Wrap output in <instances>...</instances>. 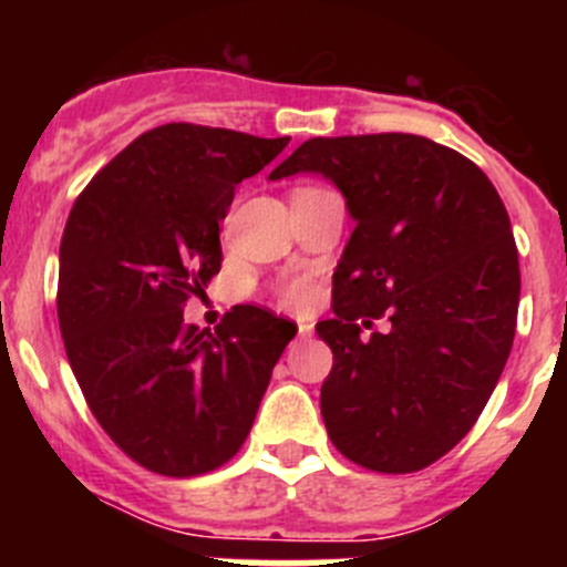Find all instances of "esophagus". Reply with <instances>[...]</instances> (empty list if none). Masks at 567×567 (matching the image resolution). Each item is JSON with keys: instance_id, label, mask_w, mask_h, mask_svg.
<instances>
[{"instance_id": "34e87169", "label": "esophagus", "mask_w": 567, "mask_h": 567, "mask_svg": "<svg viewBox=\"0 0 567 567\" xmlns=\"http://www.w3.org/2000/svg\"><path fill=\"white\" fill-rule=\"evenodd\" d=\"M296 337H299V340H307V337H312V323H305V320H299V323H296Z\"/></svg>"}]
</instances>
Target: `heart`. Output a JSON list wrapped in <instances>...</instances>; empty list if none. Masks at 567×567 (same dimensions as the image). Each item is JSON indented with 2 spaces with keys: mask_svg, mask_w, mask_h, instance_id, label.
I'll list each match as a JSON object with an SVG mask.
<instances>
[{
  "mask_svg": "<svg viewBox=\"0 0 567 567\" xmlns=\"http://www.w3.org/2000/svg\"><path fill=\"white\" fill-rule=\"evenodd\" d=\"M282 299H285V305L301 307V305H307V301H310V288H307L305 282H296V285H290L288 290H285Z\"/></svg>",
  "mask_w": 567,
  "mask_h": 567,
  "instance_id": "obj_1",
  "label": "heart"
}]
</instances>
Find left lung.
Segmentation results:
<instances>
[{"label":"left lung","instance_id":"1","mask_svg":"<svg viewBox=\"0 0 567 567\" xmlns=\"http://www.w3.org/2000/svg\"><path fill=\"white\" fill-rule=\"evenodd\" d=\"M329 177L357 221L334 271L320 386L331 444L386 474L431 466L483 414L516 334L518 251L477 164L414 134L307 140L268 181ZM390 315L386 336L361 326Z\"/></svg>","mask_w":567,"mask_h":567}]
</instances>
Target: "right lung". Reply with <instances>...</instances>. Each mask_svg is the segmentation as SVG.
<instances>
[{"mask_svg": "<svg viewBox=\"0 0 567 567\" xmlns=\"http://www.w3.org/2000/svg\"><path fill=\"white\" fill-rule=\"evenodd\" d=\"M290 136L167 123L136 136L87 183L60 244L56 316L68 362L112 442L167 477L241 450L296 323L233 307L208 329L183 305L221 268L219 221L244 177Z\"/></svg>", "mask_w": 567, "mask_h": 567, "instance_id": "right-lung-1", "label": "right lung"}]
</instances>
